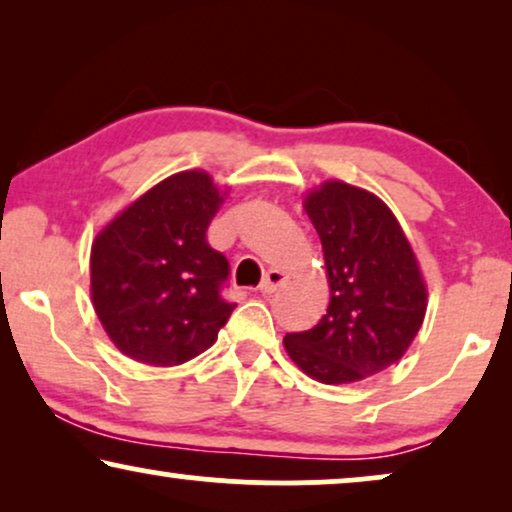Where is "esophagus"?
<instances>
[{"mask_svg":"<svg viewBox=\"0 0 512 512\" xmlns=\"http://www.w3.org/2000/svg\"><path fill=\"white\" fill-rule=\"evenodd\" d=\"M286 279H289V277H286L282 270H268V272H265L261 286H258V291H261L263 296H270V293L282 289V286L286 284Z\"/></svg>","mask_w":512,"mask_h":512,"instance_id":"esophagus-1","label":"esophagus"}]
</instances>
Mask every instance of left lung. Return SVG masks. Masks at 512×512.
I'll list each match as a JSON object with an SVG mask.
<instances>
[{
	"label": "left lung",
	"mask_w": 512,
	"mask_h": 512,
	"mask_svg": "<svg viewBox=\"0 0 512 512\" xmlns=\"http://www.w3.org/2000/svg\"><path fill=\"white\" fill-rule=\"evenodd\" d=\"M317 228L331 303L310 331L284 347L305 375L352 384L408 352L426 314V284L401 223L377 195L326 181L305 198Z\"/></svg>",
	"instance_id": "obj_1"
}]
</instances>
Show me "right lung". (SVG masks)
Listing matches in <instances>:
<instances>
[{
  "instance_id": "add662e5",
  "label": "right lung",
  "mask_w": 512,
  "mask_h": 512,
  "mask_svg": "<svg viewBox=\"0 0 512 512\" xmlns=\"http://www.w3.org/2000/svg\"><path fill=\"white\" fill-rule=\"evenodd\" d=\"M223 195L202 170L160 181L123 209L90 251V296L111 342L149 366H179L216 342L235 303L228 258L207 228Z\"/></svg>"
}]
</instances>
